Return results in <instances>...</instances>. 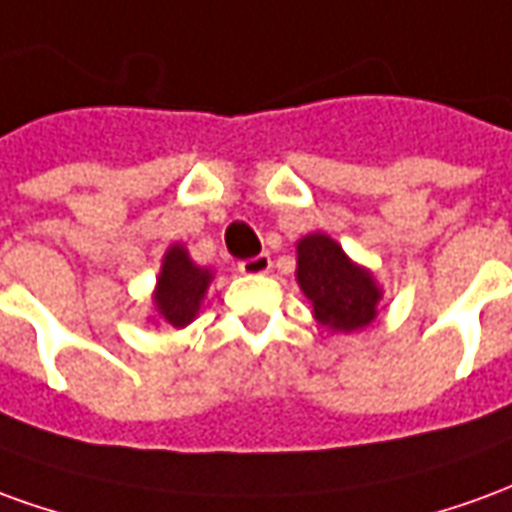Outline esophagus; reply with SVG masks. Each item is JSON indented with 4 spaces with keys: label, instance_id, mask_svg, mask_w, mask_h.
<instances>
[{
    "label": "esophagus",
    "instance_id": "1",
    "mask_svg": "<svg viewBox=\"0 0 512 512\" xmlns=\"http://www.w3.org/2000/svg\"><path fill=\"white\" fill-rule=\"evenodd\" d=\"M270 267H273L270 256H267V253H259V256H253V259L239 262V273L242 275H264L267 270H270Z\"/></svg>",
    "mask_w": 512,
    "mask_h": 512
}]
</instances>
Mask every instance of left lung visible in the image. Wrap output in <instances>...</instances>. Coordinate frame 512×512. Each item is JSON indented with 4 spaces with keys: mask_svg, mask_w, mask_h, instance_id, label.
<instances>
[{
    "mask_svg": "<svg viewBox=\"0 0 512 512\" xmlns=\"http://www.w3.org/2000/svg\"><path fill=\"white\" fill-rule=\"evenodd\" d=\"M297 286L311 303V314L331 333H353L378 317L383 286L364 264L353 262L328 234L314 231L297 239Z\"/></svg>",
    "mask_w": 512,
    "mask_h": 512,
    "instance_id": "left-lung-1",
    "label": "left lung"
}]
</instances>
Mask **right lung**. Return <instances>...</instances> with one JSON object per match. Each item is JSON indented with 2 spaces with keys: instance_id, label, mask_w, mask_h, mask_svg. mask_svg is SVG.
<instances>
[{
  "instance_id": "add662e5",
  "label": "right lung",
  "mask_w": 512,
  "mask_h": 512,
  "mask_svg": "<svg viewBox=\"0 0 512 512\" xmlns=\"http://www.w3.org/2000/svg\"><path fill=\"white\" fill-rule=\"evenodd\" d=\"M212 281H215V273L209 267L192 262L190 250L181 242H173L162 256L157 284L151 292L154 314L148 317V322L170 325L176 331L187 328L204 306V297Z\"/></svg>"
}]
</instances>
